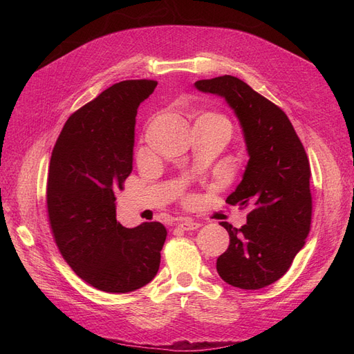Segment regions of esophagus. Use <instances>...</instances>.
Wrapping results in <instances>:
<instances>
[{
	"label": "esophagus",
	"instance_id": "obj_1",
	"mask_svg": "<svg viewBox=\"0 0 354 354\" xmlns=\"http://www.w3.org/2000/svg\"><path fill=\"white\" fill-rule=\"evenodd\" d=\"M177 226L180 229H183V230H195V229H198L201 226V224L194 221V220H190V218H180L177 221Z\"/></svg>",
	"mask_w": 354,
	"mask_h": 354
}]
</instances>
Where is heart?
<instances>
[{"instance_id": "heart-1", "label": "heart", "mask_w": 354, "mask_h": 354, "mask_svg": "<svg viewBox=\"0 0 354 354\" xmlns=\"http://www.w3.org/2000/svg\"><path fill=\"white\" fill-rule=\"evenodd\" d=\"M196 121H218V122H224V124H227L229 125V122L226 121V118H223L221 115H217V113H212V112H205V113H202Z\"/></svg>"}]
</instances>
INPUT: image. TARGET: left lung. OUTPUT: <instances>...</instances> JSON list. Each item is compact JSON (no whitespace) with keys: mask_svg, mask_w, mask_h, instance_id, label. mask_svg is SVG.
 I'll use <instances>...</instances> for the list:
<instances>
[{"mask_svg":"<svg viewBox=\"0 0 354 354\" xmlns=\"http://www.w3.org/2000/svg\"><path fill=\"white\" fill-rule=\"evenodd\" d=\"M195 87L227 102L250 156L242 181L226 202L251 211L241 229L220 223L230 243L217 259V272L232 286L260 289L288 272L310 232L307 153L285 112L242 80L224 75L196 81Z\"/></svg>","mask_w":354,"mask_h":354,"instance_id":"left-lung-1","label":"left lung"}]
</instances>
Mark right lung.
<instances>
[{"label": "right lung", "instance_id": "add662e5", "mask_svg": "<svg viewBox=\"0 0 354 354\" xmlns=\"http://www.w3.org/2000/svg\"><path fill=\"white\" fill-rule=\"evenodd\" d=\"M158 85L113 84L69 116L53 149L47 209L63 259L82 281L111 294L151 282L167 229L158 221L127 229L116 221L118 190L133 171L137 108Z\"/></svg>", "mask_w": 354, "mask_h": 354}]
</instances>
